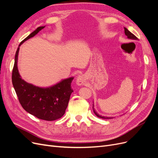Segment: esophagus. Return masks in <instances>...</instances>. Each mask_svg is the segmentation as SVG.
Wrapping results in <instances>:
<instances>
[{"label":"esophagus","mask_w":158,"mask_h":158,"mask_svg":"<svg viewBox=\"0 0 158 158\" xmlns=\"http://www.w3.org/2000/svg\"><path fill=\"white\" fill-rule=\"evenodd\" d=\"M76 84L78 85H82L85 84V78L83 75L78 76L76 78Z\"/></svg>","instance_id":"1"}]
</instances>
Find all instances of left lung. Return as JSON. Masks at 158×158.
Returning a JSON list of instances; mask_svg holds the SVG:
<instances>
[{"label":"left lung","instance_id":"1","mask_svg":"<svg viewBox=\"0 0 158 158\" xmlns=\"http://www.w3.org/2000/svg\"><path fill=\"white\" fill-rule=\"evenodd\" d=\"M125 35L127 36V37L128 38V39L130 40H138V38L133 34V33H132L131 31H129L126 27H125ZM93 110H94V112L95 113V115H96L97 117H99V118H105V119H109V118H113V117H104V116H102L100 115V114H99L96 111H95V110L94 109V104H93Z\"/></svg>","mask_w":158,"mask_h":158}]
</instances>
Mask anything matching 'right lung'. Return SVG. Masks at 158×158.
Masks as SVG:
<instances>
[{"mask_svg": "<svg viewBox=\"0 0 158 158\" xmlns=\"http://www.w3.org/2000/svg\"><path fill=\"white\" fill-rule=\"evenodd\" d=\"M44 27L45 26L37 27L19 45L15 55L12 81L22 107L38 118L51 121L61 118L65 113L70 95L73 92L71 83L74 78L63 80L49 88H40L22 80L17 66L20 46Z\"/></svg>", "mask_w": 158, "mask_h": 158, "instance_id": "obj_1", "label": "right lung"}]
</instances>
